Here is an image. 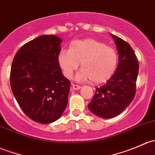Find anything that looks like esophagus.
Here are the masks:
<instances>
[{
	"label": "esophagus",
	"instance_id": "34e87169",
	"mask_svg": "<svg viewBox=\"0 0 155 155\" xmlns=\"http://www.w3.org/2000/svg\"><path fill=\"white\" fill-rule=\"evenodd\" d=\"M80 88H81V86H79V85H74V84H73V85H72V88H71L72 91L78 90V89H80Z\"/></svg>",
	"mask_w": 155,
	"mask_h": 155
}]
</instances>
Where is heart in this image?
<instances>
[{
  "mask_svg": "<svg viewBox=\"0 0 155 155\" xmlns=\"http://www.w3.org/2000/svg\"><path fill=\"white\" fill-rule=\"evenodd\" d=\"M58 63L65 77L71 78L81 63L82 70L76 76L78 81L91 80L94 84L107 82L116 71L118 55L116 50L95 39L74 40L68 50H62Z\"/></svg>",
  "mask_w": 155,
  "mask_h": 155,
  "instance_id": "heart-1",
  "label": "heart"
}]
</instances>
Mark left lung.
Instances as JSON below:
<instances>
[{
    "instance_id": "left-lung-1",
    "label": "left lung",
    "mask_w": 155,
    "mask_h": 155,
    "mask_svg": "<svg viewBox=\"0 0 155 155\" xmlns=\"http://www.w3.org/2000/svg\"><path fill=\"white\" fill-rule=\"evenodd\" d=\"M118 54L116 71L103 86L96 88L89 110L102 118H111L123 112L135 96L139 63L131 46L120 37L110 34Z\"/></svg>"
}]
</instances>
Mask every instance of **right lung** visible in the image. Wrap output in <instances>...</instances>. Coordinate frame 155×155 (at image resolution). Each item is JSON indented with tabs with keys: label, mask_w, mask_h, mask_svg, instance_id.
Masks as SVG:
<instances>
[{
	"label": "right lung",
	"mask_w": 155,
	"mask_h": 155,
	"mask_svg": "<svg viewBox=\"0 0 155 155\" xmlns=\"http://www.w3.org/2000/svg\"><path fill=\"white\" fill-rule=\"evenodd\" d=\"M61 43L57 36H40L21 46L12 61V94L25 115L36 122H54L68 105L70 82L58 63Z\"/></svg>",
	"instance_id": "right-lung-1"
}]
</instances>
